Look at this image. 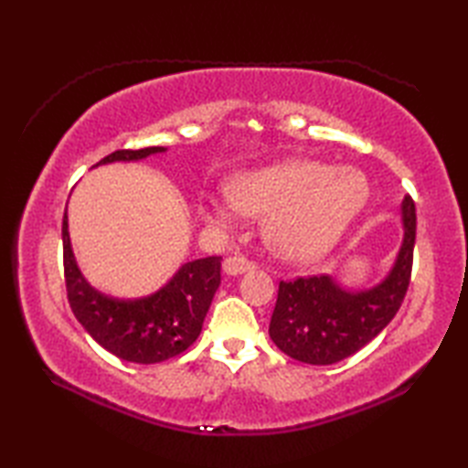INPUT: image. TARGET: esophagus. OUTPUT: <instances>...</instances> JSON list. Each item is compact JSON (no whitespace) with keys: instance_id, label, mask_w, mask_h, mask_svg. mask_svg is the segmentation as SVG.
Segmentation results:
<instances>
[{"instance_id":"1","label":"esophagus","mask_w":468,"mask_h":468,"mask_svg":"<svg viewBox=\"0 0 468 468\" xmlns=\"http://www.w3.org/2000/svg\"><path fill=\"white\" fill-rule=\"evenodd\" d=\"M255 263L245 260V257L241 255H233V257H227V260L223 261V271L227 275H241V273H247V271H253L255 270Z\"/></svg>"}]
</instances>
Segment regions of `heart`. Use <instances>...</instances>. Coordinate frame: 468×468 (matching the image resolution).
Listing matches in <instances>:
<instances>
[{
	"instance_id": "b5f03b06",
	"label": "heart",
	"mask_w": 468,
	"mask_h": 468,
	"mask_svg": "<svg viewBox=\"0 0 468 468\" xmlns=\"http://www.w3.org/2000/svg\"><path fill=\"white\" fill-rule=\"evenodd\" d=\"M367 197L370 185L356 168L292 158L231 176L227 191L205 197L203 213L215 225L265 215L267 247L285 261L305 263L332 250Z\"/></svg>"
}]
</instances>
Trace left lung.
Wrapping results in <instances>:
<instances>
[{"label": "left lung", "mask_w": 468, "mask_h": 468, "mask_svg": "<svg viewBox=\"0 0 468 468\" xmlns=\"http://www.w3.org/2000/svg\"><path fill=\"white\" fill-rule=\"evenodd\" d=\"M402 243L392 270L370 290H346L330 275L282 282L271 315L273 344L293 360L327 366L372 342L400 310L409 290L416 239V208L400 205Z\"/></svg>", "instance_id": "1"}]
</instances>
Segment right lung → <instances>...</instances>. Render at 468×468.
<instances>
[{"label":"right lung","mask_w":468,"mask_h":468,"mask_svg":"<svg viewBox=\"0 0 468 468\" xmlns=\"http://www.w3.org/2000/svg\"><path fill=\"white\" fill-rule=\"evenodd\" d=\"M158 153H166V148L116 151L96 166L136 163ZM62 243L69 307L104 350L126 362L156 364L185 352L201 334L205 315L221 283V257L186 261L161 290L134 300H121L94 290L86 282L69 241L68 208L62 221Z\"/></svg>","instance_id":"right-lung-1"}]
</instances>
